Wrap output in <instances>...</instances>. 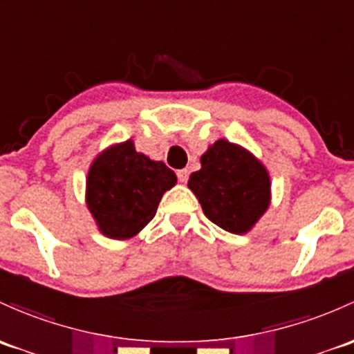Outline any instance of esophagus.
Instances as JSON below:
<instances>
[{
    "instance_id": "1",
    "label": "esophagus",
    "mask_w": 354,
    "mask_h": 354,
    "mask_svg": "<svg viewBox=\"0 0 354 354\" xmlns=\"http://www.w3.org/2000/svg\"><path fill=\"white\" fill-rule=\"evenodd\" d=\"M176 176H178V181H180V183H187V181H188V169H180L176 173Z\"/></svg>"
}]
</instances>
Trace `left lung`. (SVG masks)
I'll use <instances>...</instances> for the list:
<instances>
[{"mask_svg":"<svg viewBox=\"0 0 354 354\" xmlns=\"http://www.w3.org/2000/svg\"><path fill=\"white\" fill-rule=\"evenodd\" d=\"M202 167L189 174L208 221L232 234H245L270 207L271 183L266 167L248 149L218 139L200 158Z\"/></svg>","mask_w":354,"mask_h":354,"instance_id":"left-lung-1","label":"left lung"}]
</instances>
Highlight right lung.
<instances>
[{"instance_id": "obj_1", "label": "right lung", "mask_w": 354, "mask_h": 354, "mask_svg": "<svg viewBox=\"0 0 354 354\" xmlns=\"http://www.w3.org/2000/svg\"><path fill=\"white\" fill-rule=\"evenodd\" d=\"M176 174L162 161L137 152L132 140L100 152L89 166L86 205L103 236L130 239L154 218Z\"/></svg>"}]
</instances>
